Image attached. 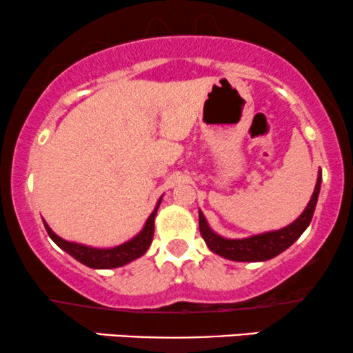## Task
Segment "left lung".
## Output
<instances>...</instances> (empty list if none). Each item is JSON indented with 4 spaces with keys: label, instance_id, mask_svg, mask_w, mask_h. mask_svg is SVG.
<instances>
[{
    "label": "left lung",
    "instance_id": "1",
    "mask_svg": "<svg viewBox=\"0 0 353 353\" xmlns=\"http://www.w3.org/2000/svg\"><path fill=\"white\" fill-rule=\"evenodd\" d=\"M320 182H322V174H319L317 184H315L312 199L307 204L305 210L302 216L294 221L292 224L287 225L281 230H274V232H265L261 236H254L249 239H224L212 232L205 222V217L199 212V230L201 236L205 241V244L212 252H216L222 257L230 259V261L237 262H259V261H269L275 257L287 247H290L302 236V232L309 228L312 216H314L315 205H317L319 192H320Z\"/></svg>",
    "mask_w": 353,
    "mask_h": 353
}]
</instances>
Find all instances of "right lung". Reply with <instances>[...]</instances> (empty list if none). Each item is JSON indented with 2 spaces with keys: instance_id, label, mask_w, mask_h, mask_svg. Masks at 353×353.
<instances>
[{
  "instance_id": "obj_1",
  "label": "right lung",
  "mask_w": 353,
  "mask_h": 353,
  "mask_svg": "<svg viewBox=\"0 0 353 353\" xmlns=\"http://www.w3.org/2000/svg\"><path fill=\"white\" fill-rule=\"evenodd\" d=\"M161 201L157 202L156 209L152 210V214L145 221L144 229L141 230L132 241L125 242L123 245L112 247V249H92V247H86L81 244H74V242H68L64 239L56 236L54 232L50 229V225L44 222V228H46L48 234L52 241L58 244L61 249L66 250L68 254L72 255L76 261H79L81 264L91 267V269H114V267H121L128 262L134 261V259L141 257L145 250L149 249L152 242L154 236V217H156L157 208H159Z\"/></svg>"
}]
</instances>
